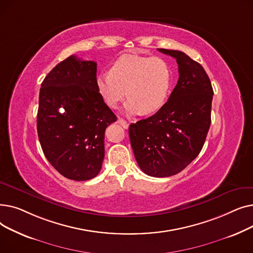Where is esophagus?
Returning <instances> with one entry per match:
<instances>
[{
  "mask_svg": "<svg viewBox=\"0 0 253 253\" xmlns=\"http://www.w3.org/2000/svg\"><path fill=\"white\" fill-rule=\"evenodd\" d=\"M118 123L121 125L123 128H125V129H127L128 127H129V122H127L126 120H124V119H122V118H119L118 119Z\"/></svg>",
  "mask_w": 253,
  "mask_h": 253,
  "instance_id": "1",
  "label": "esophagus"
}]
</instances>
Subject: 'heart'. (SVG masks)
Instances as JSON below:
<instances>
[{
	"instance_id": "1",
	"label": "heart",
	"mask_w": 253,
	"mask_h": 253,
	"mask_svg": "<svg viewBox=\"0 0 253 253\" xmlns=\"http://www.w3.org/2000/svg\"><path fill=\"white\" fill-rule=\"evenodd\" d=\"M172 74L161 57L123 55L111 66L110 73L97 76L96 85L111 108L127 97L125 111L129 115L154 114L167 102ZM127 93H126V91Z\"/></svg>"
}]
</instances>
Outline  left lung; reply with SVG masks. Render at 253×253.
I'll return each mask as SVG.
<instances>
[{
	"label": "left lung",
	"mask_w": 253,
	"mask_h": 253,
	"mask_svg": "<svg viewBox=\"0 0 253 253\" xmlns=\"http://www.w3.org/2000/svg\"><path fill=\"white\" fill-rule=\"evenodd\" d=\"M158 50L176 59L178 81L160 111L130 124L129 137L144 173L168 177L183 170L201 152L211 124L213 89L203 66L185 53Z\"/></svg>",
	"instance_id": "obj_1"
}]
</instances>
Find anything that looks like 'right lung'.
Returning <instances> with one entry per match:
<instances>
[{"label":"right lung","mask_w":253,"mask_h":253,"mask_svg":"<svg viewBox=\"0 0 253 253\" xmlns=\"http://www.w3.org/2000/svg\"><path fill=\"white\" fill-rule=\"evenodd\" d=\"M96 62L72 55L59 62L40 89L37 129L49 163L64 177H95L104 158V132L117 121L96 85Z\"/></svg>","instance_id":"1"}]
</instances>
